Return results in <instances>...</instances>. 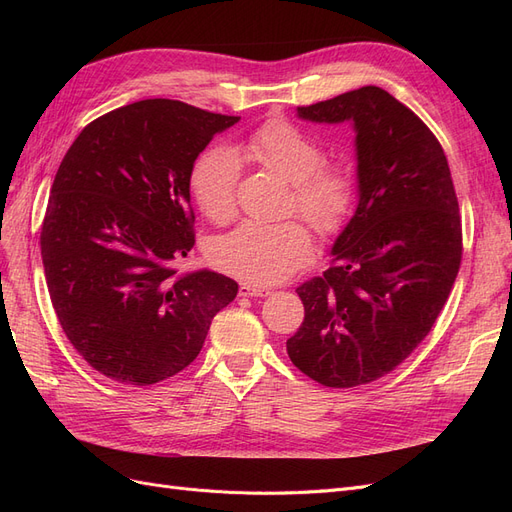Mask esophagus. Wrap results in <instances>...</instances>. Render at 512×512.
<instances>
[{"label":"esophagus","mask_w":512,"mask_h":512,"mask_svg":"<svg viewBox=\"0 0 512 512\" xmlns=\"http://www.w3.org/2000/svg\"><path fill=\"white\" fill-rule=\"evenodd\" d=\"M239 294H241V297H252V299H256V297H269V294H271V288L252 286V284H241Z\"/></svg>","instance_id":"esophagus-1"}]
</instances>
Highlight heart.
I'll list each match as a JSON object with an SVG mask.
<instances>
[{
	"mask_svg": "<svg viewBox=\"0 0 512 512\" xmlns=\"http://www.w3.org/2000/svg\"><path fill=\"white\" fill-rule=\"evenodd\" d=\"M292 181V207L318 232H335L354 203V181L342 164H324V149L314 136L284 119L267 121L241 149ZM239 158L215 147L192 170V194L209 220L224 224L237 211ZM314 241L299 222H243L211 247L222 271L256 286L284 282L312 258Z\"/></svg>",
	"mask_w": 512,
	"mask_h": 512,
	"instance_id": "heart-1",
	"label": "heart"
}]
</instances>
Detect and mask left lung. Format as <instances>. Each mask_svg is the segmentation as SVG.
<instances>
[{"label":"left lung","mask_w":512,"mask_h":512,"mask_svg":"<svg viewBox=\"0 0 512 512\" xmlns=\"http://www.w3.org/2000/svg\"><path fill=\"white\" fill-rule=\"evenodd\" d=\"M297 117L350 123L359 200L331 269L297 288L305 318L286 350L305 376L350 389L389 374L431 331L459 271V205L438 138L389 91L367 85Z\"/></svg>","instance_id":"8db88e82"}]
</instances>
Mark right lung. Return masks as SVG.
<instances>
[{
	"mask_svg": "<svg viewBox=\"0 0 512 512\" xmlns=\"http://www.w3.org/2000/svg\"><path fill=\"white\" fill-rule=\"evenodd\" d=\"M237 121L141 100L91 121L61 160L40 235L46 286L70 344L106 378L179 374L235 301L230 277L173 265L194 247V162Z\"/></svg>",
	"mask_w": 512,
	"mask_h": 512,
	"instance_id": "obj_1",
	"label": "right lung"
}]
</instances>
